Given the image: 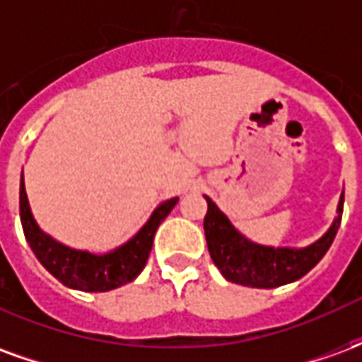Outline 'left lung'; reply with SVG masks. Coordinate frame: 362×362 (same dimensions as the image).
<instances>
[{"mask_svg": "<svg viewBox=\"0 0 362 362\" xmlns=\"http://www.w3.org/2000/svg\"><path fill=\"white\" fill-rule=\"evenodd\" d=\"M343 197L345 196L341 194L337 217L320 240L306 248H273L250 243L230 225L225 213H221L219 207L205 196L207 215L204 228L213 264L219 267L225 279L244 287L273 288L300 279L326 256L334 243L341 223Z\"/></svg>", "mask_w": 362, "mask_h": 362, "instance_id": "1", "label": "left lung"}]
</instances>
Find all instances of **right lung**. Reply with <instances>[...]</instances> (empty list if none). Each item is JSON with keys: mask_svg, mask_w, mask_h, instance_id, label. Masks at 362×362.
Listing matches in <instances>:
<instances>
[{"mask_svg": "<svg viewBox=\"0 0 362 362\" xmlns=\"http://www.w3.org/2000/svg\"><path fill=\"white\" fill-rule=\"evenodd\" d=\"M176 202L178 197L166 199L165 204H160L153 211L149 221L132 240H127L126 244H122L119 248L108 254L96 256L90 252L67 248L40 230L30 213L27 192H25V178L21 176V223L25 230V238L30 244L35 256L66 287L89 291V293H104V291L118 288L134 281L143 272L151 248H153V238H155L158 225L173 211Z\"/></svg>", "mask_w": 362, "mask_h": 362, "instance_id": "right-lung-1", "label": "right lung"}]
</instances>
